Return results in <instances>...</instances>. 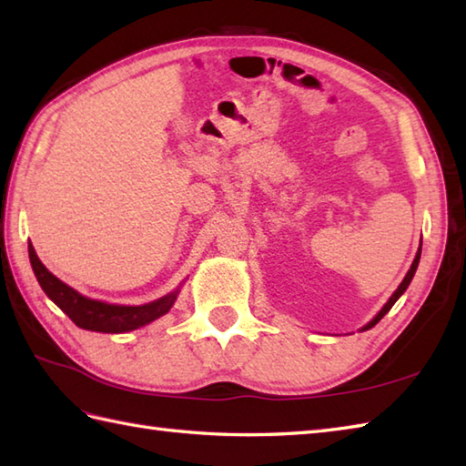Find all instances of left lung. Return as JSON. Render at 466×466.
Listing matches in <instances>:
<instances>
[{
	"instance_id": "8db88e82",
	"label": "left lung",
	"mask_w": 466,
	"mask_h": 466,
	"mask_svg": "<svg viewBox=\"0 0 466 466\" xmlns=\"http://www.w3.org/2000/svg\"><path fill=\"white\" fill-rule=\"evenodd\" d=\"M419 260H420V248H419V254H417V258H414V262H412V266H410V270L407 272V276H404V280L400 282V286H399V289H397V292H394V294L390 296V300H389V302H386V304L382 306V310H380L379 314H376V316H374V319H372V320H370L369 324H366V326H364V330H366V329H372V326H374L376 322H379V320L382 319V316H384L386 312H389V310L392 309V306H394V302H397V300L400 299V296H402V292L409 289V284H410V280H412V276H414V272H417V266H419Z\"/></svg>"
}]
</instances>
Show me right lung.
<instances>
[{"label": "right lung", "mask_w": 466, "mask_h": 466, "mask_svg": "<svg viewBox=\"0 0 466 466\" xmlns=\"http://www.w3.org/2000/svg\"><path fill=\"white\" fill-rule=\"evenodd\" d=\"M29 260H32L34 274L44 292L69 316V319H72L76 326H80L84 330L107 334L136 330L140 329V326L150 324L156 319L164 316L172 309L177 296L176 290L164 296L160 300L144 306H116L100 300H90L80 292H76L74 289H69V286L59 279H56V276L42 264V260L37 258L32 244H29Z\"/></svg>", "instance_id": "right-lung-1"}]
</instances>
